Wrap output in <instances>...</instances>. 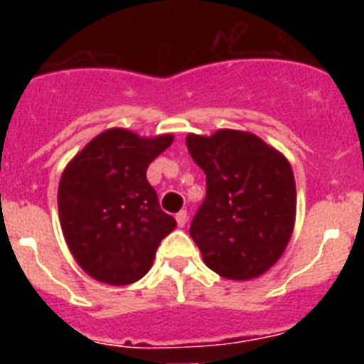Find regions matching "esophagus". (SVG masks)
Wrapping results in <instances>:
<instances>
[{
  "instance_id": "34e87169",
  "label": "esophagus",
  "mask_w": 364,
  "mask_h": 364,
  "mask_svg": "<svg viewBox=\"0 0 364 364\" xmlns=\"http://www.w3.org/2000/svg\"><path fill=\"white\" fill-rule=\"evenodd\" d=\"M175 218H176V224H178L180 228H184V226H186V222H188V211H186V210L178 211Z\"/></svg>"
}]
</instances>
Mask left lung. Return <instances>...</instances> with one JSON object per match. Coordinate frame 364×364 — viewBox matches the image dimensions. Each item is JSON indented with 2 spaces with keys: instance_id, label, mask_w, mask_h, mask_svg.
Listing matches in <instances>:
<instances>
[{
  "instance_id": "obj_1",
  "label": "left lung",
  "mask_w": 364,
  "mask_h": 364,
  "mask_svg": "<svg viewBox=\"0 0 364 364\" xmlns=\"http://www.w3.org/2000/svg\"><path fill=\"white\" fill-rule=\"evenodd\" d=\"M191 159L205 175V198L189 226L208 268L246 281L272 268L295 222V178L279 151L259 136L222 129L188 134Z\"/></svg>"
}]
</instances>
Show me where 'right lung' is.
I'll list each match as a JSON object with an SVG mask.
<instances>
[{"label":"right lung","mask_w":364,"mask_h":364,"mask_svg":"<svg viewBox=\"0 0 364 364\" xmlns=\"http://www.w3.org/2000/svg\"><path fill=\"white\" fill-rule=\"evenodd\" d=\"M171 134L140 138L131 131L98 134L65 167L58 188L63 237L91 277L112 286L149 272L156 247L175 230L147 182V167L171 146Z\"/></svg>","instance_id":"1"}]
</instances>
